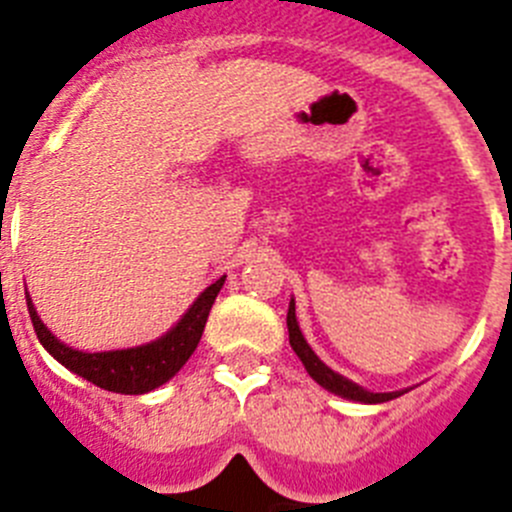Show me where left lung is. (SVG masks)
<instances>
[{
  "mask_svg": "<svg viewBox=\"0 0 512 512\" xmlns=\"http://www.w3.org/2000/svg\"><path fill=\"white\" fill-rule=\"evenodd\" d=\"M287 328H289V346L295 348V354L300 356V361L305 364L307 374H310L320 387H325L328 392L338 397H346V400H354V402H366V405H377V402H387V400H395V397L405 395L408 390L402 392H369L364 387H359L356 382L351 379L341 377L338 372H333L330 366H325L323 361L315 356L310 346H307L305 336H302L300 325H297V315H295V300H289V310H287Z\"/></svg>",
  "mask_w": 512,
  "mask_h": 512,
  "instance_id": "obj_1",
  "label": "left lung"
}]
</instances>
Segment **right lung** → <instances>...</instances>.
Here are the masks:
<instances>
[{
	"label": "right lung",
	"mask_w": 512,
	"mask_h": 512,
	"mask_svg": "<svg viewBox=\"0 0 512 512\" xmlns=\"http://www.w3.org/2000/svg\"><path fill=\"white\" fill-rule=\"evenodd\" d=\"M223 284L225 277L210 284L166 336L156 338L151 343H143V346L120 348V351H99V354H87V351H79V348H71L63 341H58L51 330L43 325L27 292L25 297L30 320H33V328L38 333V341L69 372L79 374V377H84L87 382L97 384V387L107 392L146 395V392L169 382L187 364L189 356L194 354V348H197L202 338V330H205L207 315L212 310V302H215L217 292L223 289Z\"/></svg>",
	"instance_id": "add662e5"
}]
</instances>
